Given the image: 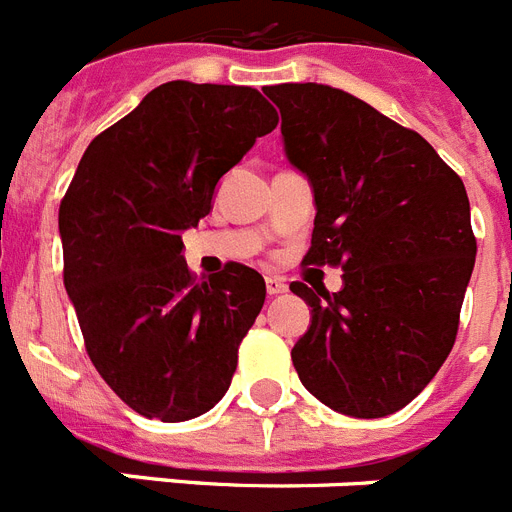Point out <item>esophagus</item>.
<instances>
[{"label": "esophagus", "mask_w": 512, "mask_h": 512, "mask_svg": "<svg viewBox=\"0 0 512 512\" xmlns=\"http://www.w3.org/2000/svg\"><path fill=\"white\" fill-rule=\"evenodd\" d=\"M265 288H268L270 296H278V293H286V281L283 278H278V275H268L265 278Z\"/></svg>", "instance_id": "obj_1"}]
</instances>
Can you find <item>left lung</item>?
I'll return each mask as SVG.
<instances>
[{"mask_svg":"<svg viewBox=\"0 0 512 512\" xmlns=\"http://www.w3.org/2000/svg\"><path fill=\"white\" fill-rule=\"evenodd\" d=\"M286 154L311 180L306 265L342 291L291 283L311 327L291 350L301 384L350 417H386L451 353L477 239L461 177L412 128L330 84H273Z\"/></svg>","mask_w":512,"mask_h":512,"instance_id":"left-lung-1","label":"left lung"}]
</instances>
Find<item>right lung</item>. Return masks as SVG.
Listing matches in <instances>:
<instances>
[{"label": "right lung", "instance_id": "add662e5", "mask_svg": "<svg viewBox=\"0 0 512 512\" xmlns=\"http://www.w3.org/2000/svg\"><path fill=\"white\" fill-rule=\"evenodd\" d=\"M275 126L252 87L159 84L92 139L61 198L64 286L84 348L149 420L203 415L237 371L265 281L239 262L195 281L180 231L208 216L221 177Z\"/></svg>", "mask_w": 512, "mask_h": 512}]
</instances>
